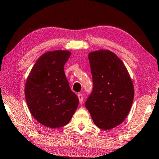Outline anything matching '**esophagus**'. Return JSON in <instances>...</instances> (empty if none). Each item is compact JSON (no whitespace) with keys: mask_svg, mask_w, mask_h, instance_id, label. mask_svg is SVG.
Returning <instances> with one entry per match:
<instances>
[{"mask_svg":"<svg viewBox=\"0 0 159 159\" xmlns=\"http://www.w3.org/2000/svg\"><path fill=\"white\" fill-rule=\"evenodd\" d=\"M78 98H79V102L80 103H83V100H84V96H83L82 94H78Z\"/></svg>","mask_w":159,"mask_h":159,"instance_id":"esophagus-1","label":"esophagus"}]
</instances>
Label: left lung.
Wrapping results in <instances>:
<instances>
[{"mask_svg": "<svg viewBox=\"0 0 159 159\" xmlns=\"http://www.w3.org/2000/svg\"><path fill=\"white\" fill-rule=\"evenodd\" d=\"M93 89L85 101L93 122L100 129L109 130L124 122L130 111L134 85L119 57L109 50L89 54Z\"/></svg>", "mask_w": 159, "mask_h": 159, "instance_id": "left-lung-1", "label": "left lung"}]
</instances>
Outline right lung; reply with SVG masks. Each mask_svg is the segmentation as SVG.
<instances>
[{
  "mask_svg": "<svg viewBox=\"0 0 159 159\" xmlns=\"http://www.w3.org/2000/svg\"><path fill=\"white\" fill-rule=\"evenodd\" d=\"M70 52L55 50L40 57L31 69L25 86L30 112L34 119L49 128L64 127L79 105L64 73Z\"/></svg>",
  "mask_w": 159,
  "mask_h": 159,
  "instance_id": "add662e5",
  "label": "right lung"
}]
</instances>
